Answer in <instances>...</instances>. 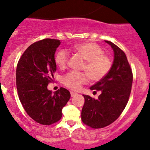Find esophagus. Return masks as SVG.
Listing matches in <instances>:
<instances>
[{
    "label": "esophagus",
    "mask_w": 150,
    "mask_h": 150,
    "mask_svg": "<svg viewBox=\"0 0 150 150\" xmlns=\"http://www.w3.org/2000/svg\"><path fill=\"white\" fill-rule=\"evenodd\" d=\"M70 95H71V96H72V97H74V96L77 95V93H76L72 92V91H71V92H70Z\"/></svg>",
    "instance_id": "esophagus-1"
}]
</instances>
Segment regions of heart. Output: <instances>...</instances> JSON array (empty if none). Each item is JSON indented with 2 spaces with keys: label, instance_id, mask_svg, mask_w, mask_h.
Wrapping results in <instances>:
<instances>
[{
  "label": "heart",
  "instance_id": "b5f03b06",
  "mask_svg": "<svg viewBox=\"0 0 150 150\" xmlns=\"http://www.w3.org/2000/svg\"><path fill=\"white\" fill-rule=\"evenodd\" d=\"M73 50L86 60L82 68L86 73L72 71L63 76V84L71 90H79L87 83L88 77L92 81H100L108 75L112 67L111 58L104 54L103 49L97 44L78 43L73 46ZM68 60V52L64 50H59L55 56V63L61 69L67 66Z\"/></svg>",
  "mask_w": 150,
  "mask_h": 150
}]
</instances>
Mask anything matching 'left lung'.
Returning <instances> with one entry per match:
<instances>
[{"label": "left lung", "instance_id": "8db88e82", "mask_svg": "<svg viewBox=\"0 0 150 150\" xmlns=\"http://www.w3.org/2000/svg\"><path fill=\"white\" fill-rule=\"evenodd\" d=\"M114 59L108 75L90 88L101 94L98 98L83 95L85 103L81 112L82 121L93 129H100L112 124L120 116L127 105L132 91L133 74L125 53L109 41Z\"/></svg>", "mask_w": 150, "mask_h": 150}]
</instances>
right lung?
I'll use <instances>...</instances> for the list:
<instances>
[{
  "instance_id": "right-lung-1",
  "label": "right lung",
  "mask_w": 150,
  "mask_h": 150,
  "mask_svg": "<svg viewBox=\"0 0 150 150\" xmlns=\"http://www.w3.org/2000/svg\"><path fill=\"white\" fill-rule=\"evenodd\" d=\"M58 39H45L25 50L17 64L16 88L18 98L30 117L42 125H51L62 118V109L70 98L64 88L52 93L47 89L57 70L54 54Z\"/></svg>"
}]
</instances>
